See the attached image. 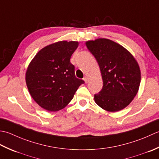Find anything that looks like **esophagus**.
Returning a JSON list of instances; mask_svg holds the SVG:
<instances>
[{
    "mask_svg": "<svg viewBox=\"0 0 159 159\" xmlns=\"http://www.w3.org/2000/svg\"><path fill=\"white\" fill-rule=\"evenodd\" d=\"M84 81L85 82V83H87L88 82V77L87 76H85L84 77Z\"/></svg>",
    "mask_w": 159,
    "mask_h": 159,
    "instance_id": "1",
    "label": "esophagus"
}]
</instances>
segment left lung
<instances>
[{
	"label": "left lung",
	"mask_w": 159,
	"mask_h": 159,
	"mask_svg": "<svg viewBox=\"0 0 159 159\" xmlns=\"http://www.w3.org/2000/svg\"><path fill=\"white\" fill-rule=\"evenodd\" d=\"M101 70L103 87L95 103L105 111L116 112L133 100L141 82V71L133 56L118 43L106 38L87 41Z\"/></svg>",
	"instance_id": "obj_1"
}]
</instances>
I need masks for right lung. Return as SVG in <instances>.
Instances as JSON below:
<instances>
[{
  "label": "right lung",
  "instance_id": "add662e5",
  "mask_svg": "<svg viewBox=\"0 0 159 159\" xmlns=\"http://www.w3.org/2000/svg\"><path fill=\"white\" fill-rule=\"evenodd\" d=\"M78 42L60 41L35 55L26 72V83L32 98L50 112L64 108L75 95L82 80L77 78L70 59Z\"/></svg>",
  "mask_w": 159,
  "mask_h": 159
}]
</instances>
